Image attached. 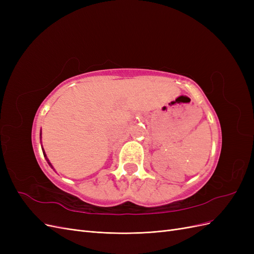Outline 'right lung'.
I'll use <instances>...</instances> for the list:
<instances>
[{
	"label": "right lung",
	"instance_id": "1",
	"mask_svg": "<svg viewBox=\"0 0 254 254\" xmlns=\"http://www.w3.org/2000/svg\"><path fill=\"white\" fill-rule=\"evenodd\" d=\"M40 135H41V133H40ZM42 150H43V148H42ZM43 156H44V158H45V159H47V161H48V163H49V165H50V166H51V167L53 168V166H52V164L50 163V161H49V159H48L47 155H45V152H44V150H43Z\"/></svg>",
	"mask_w": 254,
	"mask_h": 254
}]
</instances>
